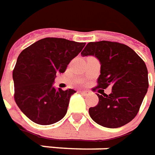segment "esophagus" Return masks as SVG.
<instances>
[{"label": "esophagus", "mask_w": 155, "mask_h": 155, "mask_svg": "<svg viewBox=\"0 0 155 155\" xmlns=\"http://www.w3.org/2000/svg\"><path fill=\"white\" fill-rule=\"evenodd\" d=\"M79 93H81V94H83V95H85V96L88 95L90 93L88 91H79Z\"/></svg>", "instance_id": "obj_1"}]
</instances>
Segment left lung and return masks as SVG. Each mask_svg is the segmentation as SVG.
Masks as SVG:
<instances>
[{
	"label": "left lung",
	"mask_w": 155,
	"mask_h": 155,
	"mask_svg": "<svg viewBox=\"0 0 155 155\" xmlns=\"http://www.w3.org/2000/svg\"><path fill=\"white\" fill-rule=\"evenodd\" d=\"M83 57L93 56L100 62L97 87L112 85L110 94L98 97V104L89 108L90 117L97 124L115 128L135 117L149 87L144 62L128 46L107 41L87 43ZM96 87V88H97Z\"/></svg>",
	"instance_id": "8db88e82"
}]
</instances>
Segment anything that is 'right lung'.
<instances>
[{"label": "right lung", "instance_id": "obj_1", "mask_svg": "<svg viewBox=\"0 0 155 155\" xmlns=\"http://www.w3.org/2000/svg\"><path fill=\"white\" fill-rule=\"evenodd\" d=\"M85 44L47 37L20 53L12 74L14 97L20 109L31 121L49 125L65 116L70 97L76 91L56 88L53 86L56 74L65 72L70 61Z\"/></svg>", "mask_w": 155, "mask_h": 155}]
</instances>
